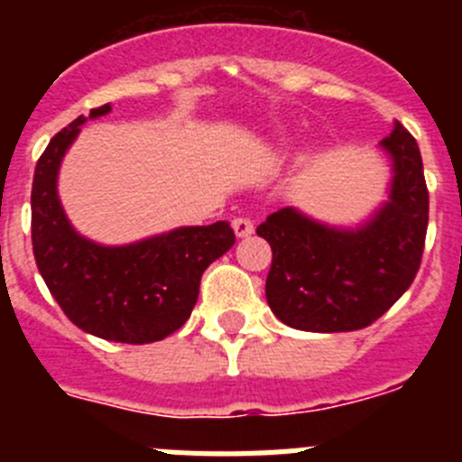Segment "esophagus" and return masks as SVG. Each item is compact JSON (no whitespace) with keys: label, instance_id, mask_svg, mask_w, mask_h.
<instances>
[{"label":"esophagus","instance_id":"obj_1","mask_svg":"<svg viewBox=\"0 0 462 462\" xmlns=\"http://www.w3.org/2000/svg\"><path fill=\"white\" fill-rule=\"evenodd\" d=\"M231 226H234V234L238 236V238H247V236L254 234V224L247 217H236Z\"/></svg>","mask_w":462,"mask_h":462}]
</instances>
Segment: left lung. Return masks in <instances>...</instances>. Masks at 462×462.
I'll list each match as a JSON object with an SVG mask.
<instances>
[{
    "label": "left lung",
    "mask_w": 462,
    "mask_h": 462,
    "mask_svg": "<svg viewBox=\"0 0 462 462\" xmlns=\"http://www.w3.org/2000/svg\"><path fill=\"white\" fill-rule=\"evenodd\" d=\"M379 148L391 159V182L361 224L336 226L287 206L256 228L273 250L266 300L282 324L310 333L365 328L414 282L428 228L421 152L400 122Z\"/></svg>",
    "instance_id": "8db88e82"
}]
</instances>
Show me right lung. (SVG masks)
Segmentation results:
<instances>
[{
	"label": "right lung",
	"instance_id": "1",
	"mask_svg": "<svg viewBox=\"0 0 462 462\" xmlns=\"http://www.w3.org/2000/svg\"><path fill=\"white\" fill-rule=\"evenodd\" d=\"M110 104L89 110V120ZM76 117L48 143L32 182V245L41 277L60 308L85 333L126 345L164 340L189 319L201 275L234 247L228 222L178 226L129 245H101L80 236L57 194L60 166L79 138Z\"/></svg>",
	"mask_w": 462,
	"mask_h": 462
}]
</instances>
